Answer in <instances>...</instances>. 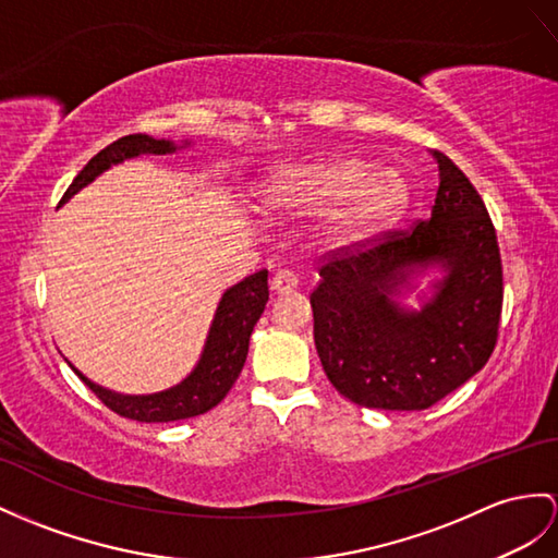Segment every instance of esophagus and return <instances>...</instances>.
Masks as SVG:
<instances>
[{"mask_svg": "<svg viewBox=\"0 0 558 558\" xmlns=\"http://www.w3.org/2000/svg\"><path fill=\"white\" fill-rule=\"evenodd\" d=\"M298 287V277L293 275V271H277L275 277H271V291H275L277 295H283V293H291L293 289Z\"/></svg>", "mask_w": 558, "mask_h": 558, "instance_id": "34e87169", "label": "esophagus"}]
</instances>
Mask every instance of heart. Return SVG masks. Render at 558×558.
<instances>
[{"label": "heart", "mask_w": 558, "mask_h": 558, "mask_svg": "<svg viewBox=\"0 0 558 558\" xmlns=\"http://www.w3.org/2000/svg\"><path fill=\"white\" fill-rule=\"evenodd\" d=\"M410 194L400 170L362 158L291 162L271 170L257 189L267 213L322 215L317 236L329 248H357L388 232Z\"/></svg>", "instance_id": "b5f03b06"}]
</instances>
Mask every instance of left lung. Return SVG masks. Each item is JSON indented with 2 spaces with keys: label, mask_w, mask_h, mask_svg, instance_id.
<instances>
[{
  "label": "left lung",
  "mask_w": 558,
  "mask_h": 558,
  "mask_svg": "<svg viewBox=\"0 0 558 558\" xmlns=\"http://www.w3.org/2000/svg\"><path fill=\"white\" fill-rule=\"evenodd\" d=\"M428 220L376 246L333 255L310 295L326 376L372 410H428L490 360L501 315V260L485 203L440 151ZM436 268L418 311L401 298Z\"/></svg>",
  "instance_id": "1"
}]
</instances>
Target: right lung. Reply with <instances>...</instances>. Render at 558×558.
Instances as JSON below:
<instances>
[{
	"label": "right lung",
	"mask_w": 558,
	"mask_h": 558,
	"mask_svg": "<svg viewBox=\"0 0 558 558\" xmlns=\"http://www.w3.org/2000/svg\"><path fill=\"white\" fill-rule=\"evenodd\" d=\"M186 146H192V142L174 144L170 140H154L148 137V134H128V137L108 144L104 151H99L83 170H80L73 184L68 186V192L63 194L61 203L71 201L77 192H83L87 184L97 180L101 172L118 166L122 160L148 154L166 156ZM267 301V269L255 271V275L234 283V287H229L222 293L220 303H217L206 343H203L196 366L186 374V378H182L180 384L168 390L148 392V396H122V392L108 390L99 384L89 381V378L83 372H77L71 362H65L71 364V369L80 378H83L85 386H89L94 396H97L108 410H113L120 416L142 421V424H168V421L192 418L198 414H206L215 404H220L229 388L234 386L243 369V362H246L248 355L253 326L265 312Z\"/></svg>",
	"instance_id": "add662e5"
}]
</instances>
